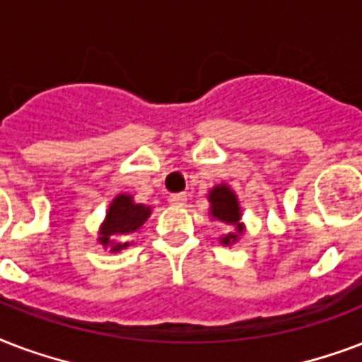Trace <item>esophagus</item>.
Segmentation results:
<instances>
[{
	"instance_id": "obj_1",
	"label": "esophagus",
	"mask_w": 362,
	"mask_h": 362,
	"mask_svg": "<svg viewBox=\"0 0 362 362\" xmlns=\"http://www.w3.org/2000/svg\"><path fill=\"white\" fill-rule=\"evenodd\" d=\"M170 204L172 206H185V202H187V194L185 192H175V194H170Z\"/></svg>"
}]
</instances>
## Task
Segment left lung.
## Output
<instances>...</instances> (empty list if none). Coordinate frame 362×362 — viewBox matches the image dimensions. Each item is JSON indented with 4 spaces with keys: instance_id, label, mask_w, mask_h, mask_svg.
I'll return each instance as SVG.
<instances>
[{
    "instance_id": "left-lung-1",
    "label": "left lung",
    "mask_w": 362,
    "mask_h": 362,
    "mask_svg": "<svg viewBox=\"0 0 362 362\" xmlns=\"http://www.w3.org/2000/svg\"><path fill=\"white\" fill-rule=\"evenodd\" d=\"M209 202H211V215L213 219L223 221L226 225L236 226V234L230 232L228 236H225L221 242L228 245V243L236 242L238 234L242 232V225H240V206H238L236 194L232 192L226 185H221V187H215L209 194Z\"/></svg>"
}]
</instances>
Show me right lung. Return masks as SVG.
Instances as JSON below:
<instances>
[{"instance_id":"add662e5","label":"right lung","mask_w":362,"mask_h":362,"mask_svg":"<svg viewBox=\"0 0 362 362\" xmlns=\"http://www.w3.org/2000/svg\"><path fill=\"white\" fill-rule=\"evenodd\" d=\"M149 213V207L134 204L132 196H117L113 204L109 206L107 217H105V223H103L102 232H100V243L109 245L113 253H119V251L126 249L128 243L117 242V238L136 232L147 221Z\"/></svg>"}]
</instances>
